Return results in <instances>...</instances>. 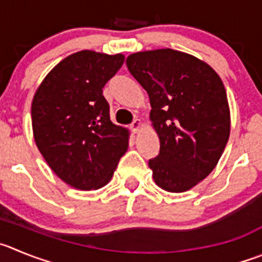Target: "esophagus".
Masks as SVG:
<instances>
[{
  "instance_id": "esophagus-1",
  "label": "esophagus",
  "mask_w": 262,
  "mask_h": 262,
  "mask_svg": "<svg viewBox=\"0 0 262 262\" xmlns=\"http://www.w3.org/2000/svg\"><path fill=\"white\" fill-rule=\"evenodd\" d=\"M141 128H142V121H141L139 119H136L133 123L130 124V129H132V132H133V133H138L139 129H141Z\"/></svg>"
}]
</instances>
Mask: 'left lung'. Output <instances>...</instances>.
<instances>
[{
  "label": "left lung",
  "instance_id": "left-lung-1",
  "mask_svg": "<svg viewBox=\"0 0 262 262\" xmlns=\"http://www.w3.org/2000/svg\"><path fill=\"white\" fill-rule=\"evenodd\" d=\"M126 67L150 98L160 141L148 161L154 181L169 192L192 189L214 169L230 136L222 80L209 64L173 49L130 54Z\"/></svg>",
  "mask_w": 262,
  "mask_h": 262
}]
</instances>
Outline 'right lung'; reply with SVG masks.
I'll use <instances>...</instances> for the list:
<instances>
[{
    "instance_id": "obj_1",
    "label": "right lung",
    "mask_w": 262,
    "mask_h": 262,
    "mask_svg": "<svg viewBox=\"0 0 262 262\" xmlns=\"http://www.w3.org/2000/svg\"><path fill=\"white\" fill-rule=\"evenodd\" d=\"M123 54L81 50L58 63L32 101V129L49 167L75 189L110 182L128 150L129 130L115 125L103 86L121 68Z\"/></svg>"
}]
</instances>
